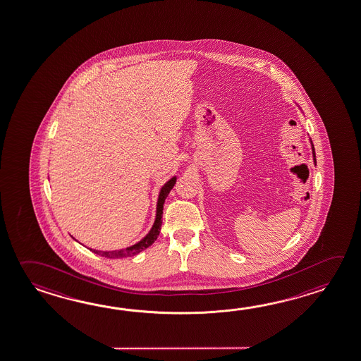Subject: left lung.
<instances>
[{
  "mask_svg": "<svg viewBox=\"0 0 361 361\" xmlns=\"http://www.w3.org/2000/svg\"><path fill=\"white\" fill-rule=\"evenodd\" d=\"M298 107H299V109H300L299 104H298ZM310 144H312V152H313L314 164H315V166H317V158H315V149H314V145H313V142H312V139H310Z\"/></svg>",
  "mask_w": 361,
  "mask_h": 361,
  "instance_id": "1",
  "label": "left lung"
}]
</instances>
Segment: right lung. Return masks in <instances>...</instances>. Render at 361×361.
<instances>
[{"mask_svg": "<svg viewBox=\"0 0 361 361\" xmlns=\"http://www.w3.org/2000/svg\"><path fill=\"white\" fill-rule=\"evenodd\" d=\"M176 176H172L170 180L161 188L159 194H158V200H157L156 219H154V224L152 226L149 232H148L140 241H137L134 245L128 246L126 249L112 250V252L95 250V249H92V247H88L89 250L95 252V254H98V255H101V257H106V258L121 259L125 258V257H130V255H135V254H139V252L145 250L147 247H149V246L156 241L158 235H159V231H161L164 200H166V197H169V194H170V191L172 190V188L176 184Z\"/></svg>", "mask_w": 361, "mask_h": 361, "instance_id": "add662e5", "label": "right lung"}]
</instances>
